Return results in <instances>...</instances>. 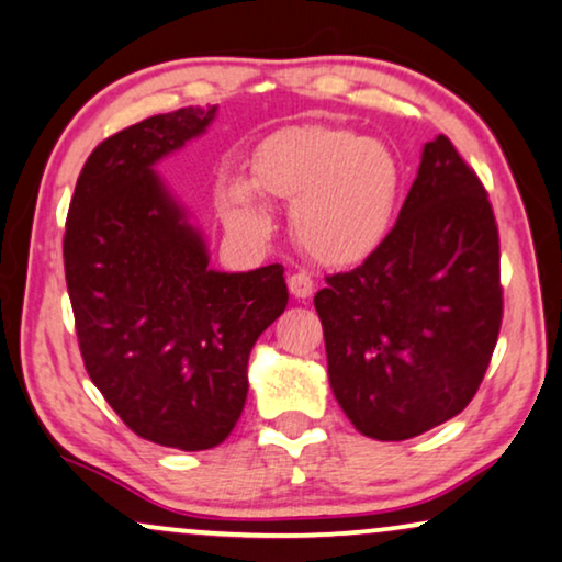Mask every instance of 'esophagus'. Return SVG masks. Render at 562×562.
I'll list each match as a JSON object with an SVG mask.
<instances>
[{
  "label": "esophagus",
  "mask_w": 562,
  "mask_h": 562,
  "mask_svg": "<svg viewBox=\"0 0 562 562\" xmlns=\"http://www.w3.org/2000/svg\"><path fill=\"white\" fill-rule=\"evenodd\" d=\"M288 288H290V295L297 297V301H305V297L313 295V288L316 285H313V277L301 269V272L288 277Z\"/></svg>",
  "instance_id": "34e87169"
}]
</instances>
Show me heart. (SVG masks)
Returning <instances> with one entry per match:
<instances>
[{
  "instance_id": "obj_1",
  "label": "heart",
  "mask_w": 562,
  "mask_h": 562,
  "mask_svg": "<svg viewBox=\"0 0 562 562\" xmlns=\"http://www.w3.org/2000/svg\"><path fill=\"white\" fill-rule=\"evenodd\" d=\"M403 192V164L391 146L339 125H293L267 136L251 179H226L228 218L249 236H267L261 200L293 205V236L321 265H357L391 236Z\"/></svg>"
}]
</instances>
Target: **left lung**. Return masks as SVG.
<instances>
[{
    "instance_id": "left-lung-1",
    "label": "left lung",
    "mask_w": 562,
    "mask_h": 562,
    "mask_svg": "<svg viewBox=\"0 0 562 562\" xmlns=\"http://www.w3.org/2000/svg\"><path fill=\"white\" fill-rule=\"evenodd\" d=\"M328 383L355 429L403 442L473 401L496 347L498 228L481 179L447 136L424 144L398 221L316 297Z\"/></svg>"
}]
</instances>
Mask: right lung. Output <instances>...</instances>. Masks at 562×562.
Returning <instances> with one entry per match:
<instances>
[{
    "label": "right lung",
    "instance_id": "right-lung-1",
    "mask_svg": "<svg viewBox=\"0 0 562 562\" xmlns=\"http://www.w3.org/2000/svg\"><path fill=\"white\" fill-rule=\"evenodd\" d=\"M215 112L182 108L104 138L77 179L64 236L89 378L131 431L184 452L234 431L251 347L288 305L282 265L207 267L203 234L154 169Z\"/></svg>",
    "mask_w": 562,
    "mask_h": 562
}]
</instances>
